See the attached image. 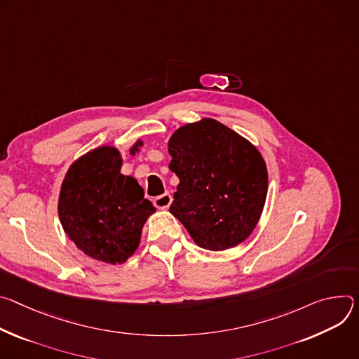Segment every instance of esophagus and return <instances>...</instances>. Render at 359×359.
<instances>
[{"mask_svg": "<svg viewBox=\"0 0 359 359\" xmlns=\"http://www.w3.org/2000/svg\"><path fill=\"white\" fill-rule=\"evenodd\" d=\"M172 203V195L165 192L163 195H158L154 198V205L158 208V210H167Z\"/></svg>", "mask_w": 359, "mask_h": 359, "instance_id": "34e87169", "label": "esophagus"}]
</instances>
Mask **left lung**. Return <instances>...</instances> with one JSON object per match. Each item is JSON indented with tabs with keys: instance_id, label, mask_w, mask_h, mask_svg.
<instances>
[{
	"instance_id": "1",
	"label": "left lung",
	"mask_w": 359,
	"mask_h": 359,
	"mask_svg": "<svg viewBox=\"0 0 359 359\" xmlns=\"http://www.w3.org/2000/svg\"><path fill=\"white\" fill-rule=\"evenodd\" d=\"M170 170L180 184L170 212L194 243L224 251L255 229L268 191L265 159L247 138L212 118L175 130L168 140Z\"/></svg>"
}]
</instances>
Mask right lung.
Wrapping results in <instances>:
<instances>
[{"mask_svg": "<svg viewBox=\"0 0 359 359\" xmlns=\"http://www.w3.org/2000/svg\"><path fill=\"white\" fill-rule=\"evenodd\" d=\"M138 140L130 149L138 151ZM123 155L102 145L69 165L58 196L64 232L86 255L124 264L140 247L142 226L156 210L134 177L121 174Z\"/></svg>", "mask_w": 359, "mask_h": 359, "instance_id": "add662e5", "label": "right lung"}]
</instances>
